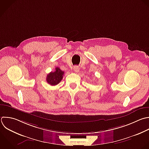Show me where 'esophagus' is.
<instances>
[{
  "instance_id": "1",
  "label": "esophagus",
  "mask_w": 149,
  "mask_h": 149,
  "mask_svg": "<svg viewBox=\"0 0 149 149\" xmlns=\"http://www.w3.org/2000/svg\"><path fill=\"white\" fill-rule=\"evenodd\" d=\"M73 69H74V71L76 73H78V72H79V70H80V69H79V68L77 66H74Z\"/></svg>"
}]
</instances>
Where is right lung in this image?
I'll use <instances>...</instances> for the list:
<instances>
[{
  "mask_svg": "<svg viewBox=\"0 0 149 149\" xmlns=\"http://www.w3.org/2000/svg\"><path fill=\"white\" fill-rule=\"evenodd\" d=\"M64 74V72L60 68L56 67L55 71L49 73L47 76V81L51 86H55L59 84L62 80Z\"/></svg>",
  "mask_w": 149,
  "mask_h": 149,
  "instance_id": "right-lung-1",
  "label": "right lung"
}]
</instances>
